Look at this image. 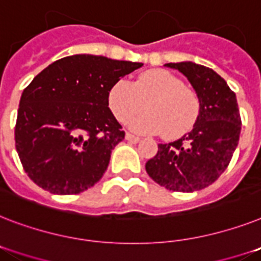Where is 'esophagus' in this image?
<instances>
[{
	"label": "esophagus",
	"mask_w": 261,
	"mask_h": 261,
	"mask_svg": "<svg viewBox=\"0 0 261 261\" xmlns=\"http://www.w3.org/2000/svg\"><path fill=\"white\" fill-rule=\"evenodd\" d=\"M126 139L128 142H133V143H138V142L141 141V138L135 137V135L130 134V133H126Z\"/></svg>",
	"instance_id": "esophagus-1"
}]
</instances>
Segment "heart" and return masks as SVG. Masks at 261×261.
Returning a JSON list of instances; mask_svg holds the SVG:
<instances>
[{
	"label": "heart",
	"instance_id": "heart-1",
	"mask_svg": "<svg viewBox=\"0 0 261 261\" xmlns=\"http://www.w3.org/2000/svg\"><path fill=\"white\" fill-rule=\"evenodd\" d=\"M107 101L119 122H126L138 114L145 103L147 112L133 118L130 127L143 134L164 133L169 139L189 133L201 112L196 92L164 69L141 73L133 84L118 80L110 88Z\"/></svg>",
	"mask_w": 261,
	"mask_h": 261
}]
</instances>
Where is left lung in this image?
Instances as JSON below:
<instances>
[{
	"mask_svg": "<svg viewBox=\"0 0 261 261\" xmlns=\"http://www.w3.org/2000/svg\"><path fill=\"white\" fill-rule=\"evenodd\" d=\"M185 75L200 99L193 130L171 143L158 145L146 162L147 174L173 192L190 193L212 185L229 165L239 143L241 118L236 94L213 69L192 61L165 64Z\"/></svg>",
	"mask_w": 261,
	"mask_h": 261,
	"instance_id": "1",
	"label": "left lung"
}]
</instances>
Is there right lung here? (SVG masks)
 Wrapping results in <instances>:
<instances>
[{
  "label": "right lung",
  "mask_w": 261,
  "mask_h": 261,
  "mask_svg": "<svg viewBox=\"0 0 261 261\" xmlns=\"http://www.w3.org/2000/svg\"><path fill=\"white\" fill-rule=\"evenodd\" d=\"M142 63L73 55L42 69L21 95L16 150L28 177L54 194L94 186L124 131L109 109L114 83Z\"/></svg>",
  "instance_id": "obj_1"
}]
</instances>
